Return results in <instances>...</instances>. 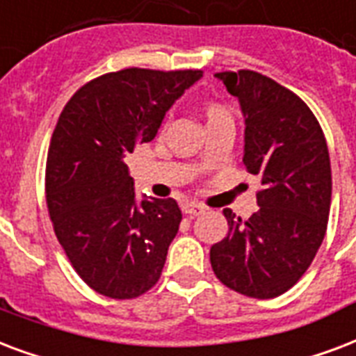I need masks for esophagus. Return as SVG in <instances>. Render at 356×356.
<instances>
[{
  "label": "esophagus",
  "mask_w": 356,
  "mask_h": 356,
  "mask_svg": "<svg viewBox=\"0 0 356 356\" xmlns=\"http://www.w3.org/2000/svg\"><path fill=\"white\" fill-rule=\"evenodd\" d=\"M183 213L188 214V216H200L202 213H205V207H202L196 202H186L183 205Z\"/></svg>",
  "instance_id": "obj_1"
}]
</instances>
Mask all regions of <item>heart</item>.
Wrapping results in <instances>:
<instances>
[{
    "label": "heart",
    "mask_w": 356,
    "mask_h": 356,
    "mask_svg": "<svg viewBox=\"0 0 356 356\" xmlns=\"http://www.w3.org/2000/svg\"><path fill=\"white\" fill-rule=\"evenodd\" d=\"M222 110L220 108H211V110H209V115H213V113H220Z\"/></svg>",
    "instance_id": "heart-1"
}]
</instances>
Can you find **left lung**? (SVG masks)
I'll return each instance as SVG.
<instances>
[{
    "label": "left lung",
    "instance_id": "1",
    "mask_svg": "<svg viewBox=\"0 0 356 356\" xmlns=\"http://www.w3.org/2000/svg\"><path fill=\"white\" fill-rule=\"evenodd\" d=\"M237 97L246 170L259 177L257 211L211 248L216 278L252 298L291 289L314 261L330 213L329 147L316 115L297 95L254 70L214 74Z\"/></svg>",
    "mask_w": 356,
    "mask_h": 356
}]
</instances>
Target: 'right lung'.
I'll return each mask as SVG.
<instances>
[{
    "mask_svg": "<svg viewBox=\"0 0 356 356\" xmlns=\"http://www.w3.org/2000/svg\"><path fill=\"white\" fill-rule=\"evenodd\" d=\"M202 70L124 69L78 89L59 115L46 160V202L80 278L110 298L159 282L183 213L173 197L136 200L127 156L151 142Z\"/></svg>",
    "mask_w": 356,
    "mask_h": 356,
    "instance_id": "obj_1",
    "label": "right lung"
}]
</instances>
